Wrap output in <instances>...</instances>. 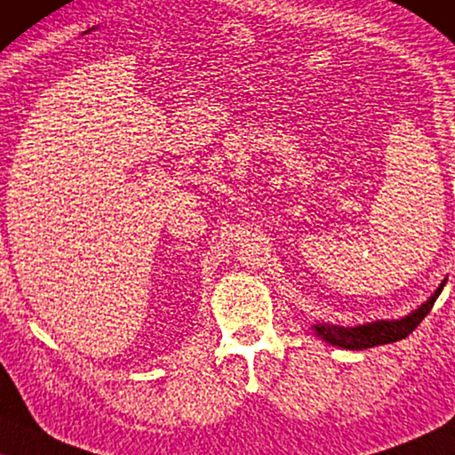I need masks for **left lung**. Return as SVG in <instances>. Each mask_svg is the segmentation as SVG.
<instances>
[{
  "mask_svg": "<svg viewBox=\"0 0 455 455\" xmlns=\"http://www.w3.org/2000/svg\"><path fill=\"white\" fill-rule=\"evenodd\" d=\"M445 280L441 286L428 297L427 303H422L417 311L408 313V315L400 319H379V322H371L364 325H355V328H344V325H330V323H315L313 330L319 338L330 342L331 347H340L347 350H364L381 347V344L398 342L408 334L417 330V325L425 319V315L431 311L435 300L443 291Z\"/></svg>",
  "mask_w": 455,
  "mask_h": 455,
  "instance_id": "obj_1",
  "label": "left lung"
}]
</instances>
